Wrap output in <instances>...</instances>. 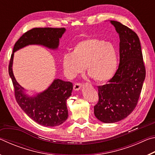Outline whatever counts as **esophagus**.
Returning <instances> with one entry per match:
<instances>
[{"instance_id": "obj_1", "label": "esophagus", "mask_w": 155, "mask_h": 155, "mask_svg": "<svg viewBox=\"0 0 155 155\" xmlns=\"http://www.w3.org/2000/svg\"><path fill=\"white\" fill-rule=\"evenodd\" d=\"M81 87H82V84L80 83H76L74 85V87H73V88H74V90L75 91H78L80 90Z\"/></svg>"}]
</instances>
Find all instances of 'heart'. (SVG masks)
Returning a JSON list of instances; mask_svg holds the SVG:
<instances>
[{
	"label": "heart",
	"instance_id": "1",
	"mask_svg": "<svg viewBox=\"0 0 155 155\" xmlns=\"http://www.w3.org/2000/svg\"><path fill=\"white\" fill-rule=\"evenodd\" d=\"M63 69L68 78L82 72L85 67L89 77L98 82L109 80L117 67V52L112 44L98 38H88L76 44L71 53L61 60Z\"/></svg>",
	"mask_w": 155,
	"mask_h": 155
}]
</instances>
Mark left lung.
<instances>
[{
    "mask_svg": "<svg viewBox=\"0 0 155 155\" xmlns=\"http://www.w3.org/2000/svg\"><path fill=\"white\" fill-rule=\"evenodd\" d=\"M120 37V64L108 83L98 86V103L94 107L97 119L114 123L124 119L133 112L146 77L140 39L127 26L110 21Z\"/></svg>",
    "mask_w": 155,
    "mask_h": 155,
    "instance_id": "left-lung-1",
    "label": "left lung"
}]
</instances>
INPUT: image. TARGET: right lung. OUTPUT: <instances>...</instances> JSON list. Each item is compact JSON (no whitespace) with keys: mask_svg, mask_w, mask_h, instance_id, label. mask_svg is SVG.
Returning a JSON list of instances; mask_svg holds the SVG:
<instances>
[{"mask_svg":"<svg viewBox=\"0 0 155 155\" xmlns=\"http://www.w3.org/2000/svg\"><path fill=\"white\" fill-rule=\"evenodd\" d=\"M65 28H33L27 31L15 42L9 64V74L14 87L18 104L30 118L44 127H56L64 123L68 117L67 99L72 95L73 85L70 81L55 79L43 92L33 97L24 93L13 74L12 64L14 52L30 44H39L48 48H58L59 38Z\"/></svg>","mask_w":155,"mask_h":155,"instance_id":"add662e5","label":"right lung"}]
</instances>
